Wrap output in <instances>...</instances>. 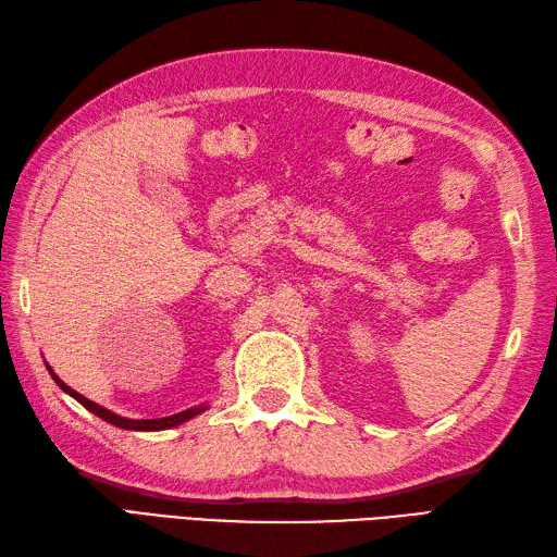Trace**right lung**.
<instances>
[{
    "label": "right lung",
    "mask_w": 557,
    "mask_h": 557,
    "mask_svg": "<svg viewBox=\"0 0 557 557\" xmlns=\"http://www.w3.org/2000/svg\"><path fill=\"white\" fill-rule=\"evenodd\" d=\"M49 374L53 376V381H55V383H59L61 391H65L67 395H73L79 405H84V407H87L89 411H94L96 417H101L103 421H108V423H112V425L126 428V431H164V428H174V425H178V423H183V421H188V419H193V417H197V414H202V411L207 409V407L202 405V407H193V409L178 411V414H174V417H164V419H146V421L124 419V417H117L115 411H108L106 407H101V405H96V403L87 400V397L79 395L77 391H73L70 386H65V383H63L59 376H55V374L51 372V369H49Z\"/></svg>",
    "instance_id": "1"
}]
</instances>
